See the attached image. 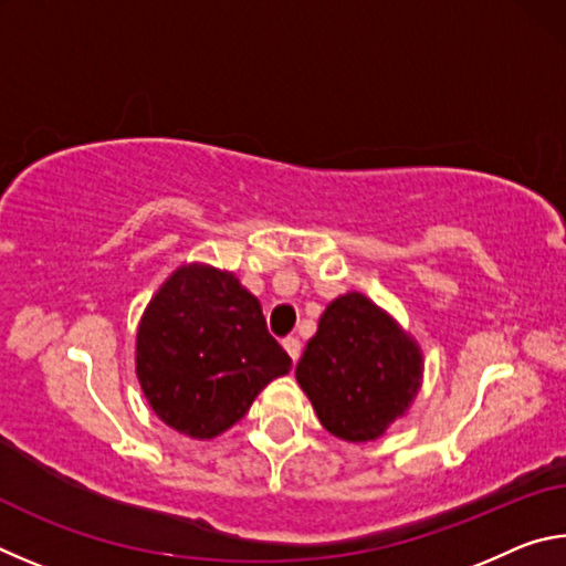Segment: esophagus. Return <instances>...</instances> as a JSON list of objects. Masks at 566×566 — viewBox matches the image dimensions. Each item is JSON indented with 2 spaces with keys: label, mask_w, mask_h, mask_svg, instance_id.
<instances>
[{
  "label": "esophagus",
  "mask_w": 566,
  "mask_h": 566,
  "mask_svg": "<svg viewBox=\"0 0 566 566\" xmlns=\"http://www.w3.org/2000/svg\"><path fill=\"white\" fill-rule=\"evenodd\" d=\"M282 347L286 349V354H290L292 361L300 359V352H302V344H300V339H294V337H286V339H282Z\"/></svg>",
  "instance_id": "1"
}]
</instances>
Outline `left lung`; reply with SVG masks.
<instances>
[{
    "instance_id": "left-lung-1",
    "label": "left lung",
    "mask_w": 566,
    "mask_h": 566,
    "mask_svg": "<svg viewBox=\"0 0 566 566\" xmlns=\"http://www.w3.org/2000/svg\"><path fill=\"white\" fill-rule=\"evenodd\" d=\"M421 349L369 296L327 304L294 375L322 427L344 442H375L409 411L421 389Z\"/></svg>"
}]
</instances>
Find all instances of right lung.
Listing matches in <instances>:
<instances>
[{
    "mask_svg": "<svg viewBox=\"0 0 566 566\" xmlns=\"http://www.w3.org/2000/svg\"><path fill=\"white\" fill-rule=\"evenodd\" d=\"M137 379L175 432L214 439L242 419L292 359L266 332L256 296L234 272L191 262L151 296L137 329Z\"/></svg>",
    "mask_w": 566,
    "mask_h": 566,
    "instance_id": "1",
    "label": "right lung"
}]
</instances>
